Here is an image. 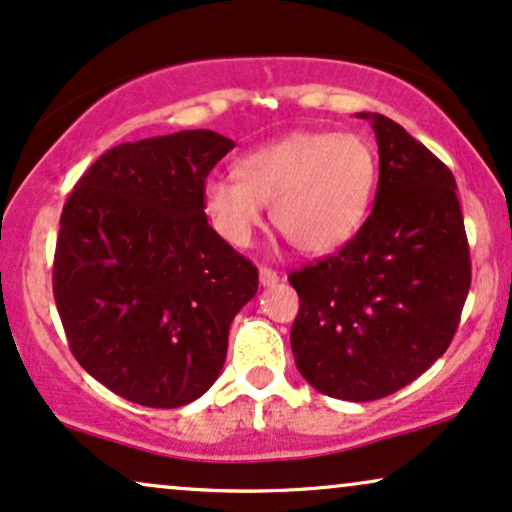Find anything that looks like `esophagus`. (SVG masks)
<instances>
[{
    "label": "esophagus",
    "instance_id": "1",
    "mask_svg": "<svg viewBox=\"0 0 512 512\" xmlns=\"http://www.w3.org/2000/svg\"><path fill=\"white\" fill-rule=\"evenodd\" d=\"M260 283H262V286H276L278 274L269 267H260Z\"/></svg>",
    "mask_w": 512,
    "mask_h": 512
}]
</instances>
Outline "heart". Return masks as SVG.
Instances as JSON below:
<instances>
[{
  "label": "heart",
  "instance_id": "heart-1",
  "mask_svg": "<svg viewBox=\"0 0 512 512\" xmlns=\"http://www.w3.org/2000/svg\"><path fill=\"white\" fill-rule=\"evenodd\" d=\"M236 177L203 186L205 210L226 241L250 245L271 205L274 226L297 250L331 255L364 224L378 163L357 134L290 132L245 153Z\"/></svg>",
  "mask_w": 512,
  "mask_h": 512
}]
</instances>
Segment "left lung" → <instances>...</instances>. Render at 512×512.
<instances>
[{
	"mask_svg": "<svg viewBox=\"0 0 512 512\" xmlns=\"http://www.w3.org/2000/svg\"><path fill=\"white\" fill-rule=\"evenodd\" d=\"M359 118L378 141L373 212L335 255L288 276L300 295L290 347L321 394L373 401L446 352L472 269L449 167L385 115Z\"/></svg>",
	"mask_w": 512,
	"mask_h": 512,
	"instance_id": "obj_1",
	"label": "left lung"
}]
</instances>
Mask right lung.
Masks as SVG:
<instances>
[{
  "mask_svg": "<svg viewBox=\"0 0 512 512\" xmlns=\"http://www.w3.org/2000/svg\"><path fill=\"white\" fill-rule=\"evenodd\" d=\"M234 141L212 129L120 144L61 215L54 297L70 352L127 401L177 409L222 373L257 267L205 217L203 186Z\"/></svg>",
  "mask_w": 512,
  "mask_h": 512,
  "instance_id": "obj_1",
  "label": "right lung"
}]
</instances>
